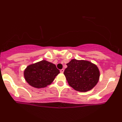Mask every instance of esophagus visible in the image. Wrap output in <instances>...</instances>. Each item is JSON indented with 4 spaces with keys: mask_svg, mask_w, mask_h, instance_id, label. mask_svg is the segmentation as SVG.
Listing matches in <instances>:
<instances>
[{
    "mask_svg": "<svg viewBox=\"0 0 122 122\" xmlns=\"http://www.w3.org/2000/svg\"><path fill=\"white\" fill-rule=\"evenodd\" d=\"M64 69H62L60 70V72L62 73H64Z\"/></svg>",
    "mask_w": 122,
    "mask_h": 122,
    "instance_id": "34e87169",
    "label": "esophagus"
}]
</instances>
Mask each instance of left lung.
<instances>
[{
  "mask_svg": "<svg viewBox=\"0 0 122 122\" xmlns=\"http://www.w3.org/2000/svg\"><path fill=\"white\" fill-rule=\"evenodd\" d=\"M66 65L64 74L69 85L76 91H88L97 84L100 72L96 65L88 61L76 59Z\"/></svg>",
  "mask_w": 122,
  "mask_h": 122,
  "instance_id": "obj_1",
  "label": "left lung"
}]
</instances>
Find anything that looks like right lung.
Wrapping results in <instances>:
<instances>
[{
	"instance_id": "1",
	"label": "right lung",
	"mask_w": 122,
	"mask_h": 122,
	"mask_svg": "<svg viewBox=\"0 0 122 122\" xmlns=\"http://www.w3.org/2000/svg\"><path fill=\"white\" fill-rule=\"evenodd\" d=\"M59 73L54 64L42 60L28 66L24 71V77L31 86L41 88L50 85Z\"/></svg>"
}]
</instances>
